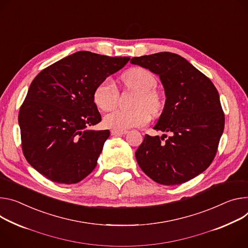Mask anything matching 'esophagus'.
<instances>
[{"label": "esophagus", "instance_id": "esophagus-1", "mask_svg": "<svg viewBox=\"0 0 248 248\" xmlns=\"http://www.w3.org/2000/svg\"><path fill=\"white\" fill-rule=\"evenodd\" d=\"M111 136H123V134H126L127 130H117V129H112L110 131Z\"/></svg>", "mask_w": 248, "mask_h": 248}]
</instances>
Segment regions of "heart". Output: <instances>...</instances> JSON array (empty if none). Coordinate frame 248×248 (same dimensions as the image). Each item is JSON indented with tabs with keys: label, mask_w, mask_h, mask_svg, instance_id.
Masks as SVG:
<instances>
[{
	"label": "heart",
	"mask_w": 248,
	"mask_h": 248,
	"mask_svg": "<svg viewBox=\"0 0 248 248\" xmlns=\"http://www.w3.org/2000/svg\"><path fill=\"white\" fill-rule=\"evenodd\" d=\"M122 82L126 89L137 93L132 104L134 108L109 112L104 118V124L117 130L145 125L150 120L149 112L153 116L158 115L162 108L161 97L155 91L156 78L144 68H133L122 76ZM93 98L100 109L110 110L118 104L119 90L114 82L107 78L95 88Z\"/></svg>",
	"instance_id": "1"
}]
</instances>
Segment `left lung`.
Here are the masks:
<instances>
[{
    "label": "left lung",
    "mask_w": 248,
    "mask_h": 248,
    "mask_svg": "<svg viewBox=\"0 0 248 248\" xmlns=\"http://www.w3.org/2000/svg\"><path fill=\"white\" fill-rule=\"evenodd\" d=\"M158 75L165 105L154 129L169 132L144 137L136 152L141 170L162 185L185 183L204 172L214 160L224 127L219 95L212 81L188 60L171 52L133 57Z\"/></svg>",
    "instance_id": "8db88e82"
}]
</instances>
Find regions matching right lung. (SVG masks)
Instances as JSON below:
<instances>
[{"label":"right lung","mask_w":248,"mask_h":248,"mask_svg":"<svg viewBox=\"0 0 248 248\" xmlns=\"http://www.w3.org/2000/svg\"><path fill=\"white\" fill-rule=\"evenodd\" d=\"M129 57L78 51L43 69L31 82L18 114L22 152L41 175L75 184L91 173L109 130L89 126L102 120L95 88Z\"/></svg>","instance_id":"obj_1"}]
</instances>
